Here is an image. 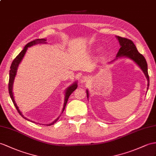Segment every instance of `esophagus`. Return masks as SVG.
<instances>
[{
    "label": "esophagus",
    "mask_w": 156,
    "mask_h": 156,
    "mask_svg": "<svg viewBox=\"0 0 156 156\" xmlns=\"http://www.w3.org/2000/svg\"><path fill=\"white\" fill-rule=\"evenodd\" d=\"M87 77H82V79H81V82H85V81H87Z\"/></svg>",
    "instance_id": "34e87169"
}]
</instances>
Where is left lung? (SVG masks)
<instances>
[{
  "label": "left lung",
  "mask_w": 156,
  "mask_h": 156,
  "mask_svg": "<svg viewBox=\"0 0 156 156\" xmlns=\"http://www.w3.org/2000/svg\"><path fill=\"white\" fill-rule=\"evenodd\" d=\"M116 37L118 40H119L120 45V48L116 55V59L121 58V57L125 56L130 58L133 61H134V62L140 66V67L141 68L144 74L146 75L147 80V89H148V87H149L150 85V79L147 73V65L145 58L138 52L137 49H136V45L133 43V41L132 40L128 38H125V37H122L120 36H116ZM87 98H88L89 93L87 90Z\"/></svg>",
  "instance_id": "left-lung-1"
}]
</instances>
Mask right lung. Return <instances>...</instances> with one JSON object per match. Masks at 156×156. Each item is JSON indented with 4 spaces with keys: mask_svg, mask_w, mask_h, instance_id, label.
<instances>
[{
    "mask_svg": "<svg viewBox=\"0 0 156 156\" xmlns=\"http://www.w3.org/2000/svg\"><path fill=\"white\" fill-rule=\"evenodd\" d=\"M45 41H46V40L45 39H36V40H34L32 41H30V42L28 43L27 44H26L25 45V47L24 48V49H22V50L21 51V52L16 57V58H15L13 62L12 63V64H11V66H10V73H9V94H10V98L11 99H12L13 103H14V105L15 106V107H16V110L18 111V113L20 114V115L24 118V119H26L25 117H24V116L22 115L21 112L20 111V110L18 109V107H17V105L16 102H15V101H14V97H13V93H12V85H13V82H14V77L15 76H16V71H17V68H18V66L19 64H20V63L21 62V61L22 59V58H24V56L26 54V50H27V49L28 47H30V46H32L33 45H35L36 44H39V43H45ZM77 82L73 83V85H71L70 87H69L67 88V89L66 90V96H65V101H64V105H63V110H62V112H63L64 109H65L66 108V106L67 105V101H68V98H69V96L71 95V94L73 92V91L77 89ZM59 119V116L57 119L56 120H55L54 122L50 123V124H47L48 126H51V125L54 124V123H55L58 120V119ZM28 120V119H27Z\"/></svg>",
    "mask_w": 156,
    "mask_h": 156,
    "instance_id": "obj_1",
    "label": "right lung"
}]
</instances>
